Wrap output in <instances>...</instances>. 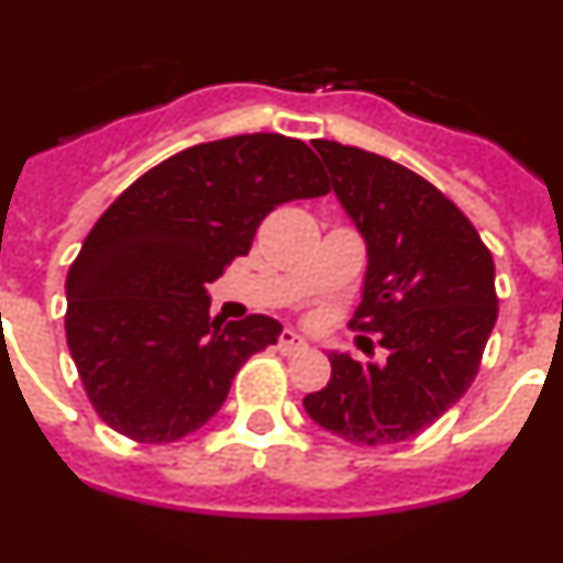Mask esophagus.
Masks as SVG:
<instances>
[{
  "instance_id": "1",
  "label": "esophagus",
  "mask_w": 563,
  "mask_h": 563,
  "mask_svg": "<svg viewBox=\"0 0 563 563\" xmlns=\"http://www.w3.org/2000/svg\"><path fill=\"white\" fill-rule=\"evenodd\" d=\"M307 341L301 335H298L296 330H285L282 335H278V352H285V355H292V352L305 350Z\"/></svg>"
}]
</instances>
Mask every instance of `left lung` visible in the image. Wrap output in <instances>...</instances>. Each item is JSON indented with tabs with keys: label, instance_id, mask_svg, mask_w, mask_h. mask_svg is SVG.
Segmentation results:
<instances>
[{
	"label": "left lung",
	"instance_id": "8db88e82",
	"mask_svg": "<svg viewBox=\"0 0 563 563\" xmlns=\"http://www.w3.org/2000/svg\"><path fill=\"white\" fill-rule=\"evenodd\" d=\"M369 267L350 327L375 332L383 363L332 352V375L305 409L321 429L389 445L429 429L479 372L499 316L494 256L454 202L400 163L316 141Z\"/></svg>",
	"mask_w": 563,
	"mask_h": 563
}]
</instances>
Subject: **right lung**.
Returning a JSON list of instances; mask_svg holds the SVG:
<instances>
[{
    "instance_id": "add662e5",
    "label": "right lung",
    "mask_w": 563,
    "mask_h": 563,
    "mask_svg": "<svg viewBox=\"0 0 563 563\" xmlns=\"http://www.w3.org/2000/svg\"><path fill=\"white\" fill-rule=\"evenodd\" d=\"M321 194L330 183L307 143L258 132L174 154L101 213L69 265L64 330L109 429L174 442L220 411L236 372L282 324H222L208 316L206 285L247 256L273 208Z\"/></svg>"
}]
</instances>
